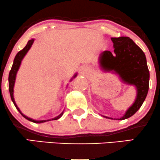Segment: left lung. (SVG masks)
Masks as SVG:
<instances>
[{
	"mask_svg": "<svg viewBox=\"0 0 160 160\" xmlns=\"http://www.w3.org/2000/svg\"><path fill=\"white\" fill-rule=\"evenodd\" d=\"M111 40L114 52L108 50L102 52L99 58L100 66L104 71H114L125 82L135 86L137 89L134 104L123 117L118 119L122 120L135 114L144 102L149 89L150 72L145 54L132 40L128 37H120L112 38Z\"/></svg>",
	"mask_w": 160,
	"mask_h": 160,
	"instance_id": "left-lung-1",
	"label": "left lung"
}]
</instances>
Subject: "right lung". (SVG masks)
Returning a JSON list of instances; mask_svg holds the SVG:
<instances>
[{
  "label": "right lung",
  "instance_id": "right-lung-1",
  "mask_svg": "<svg viewBox=\"0 0 160 160\" xmlns=\"http://www.w3.org/2000/svg\"><path fill=\"white\" fill-rule=\"evenodd\" d=\"M33 42H34V39H32L30 40H28V42L27 45L25 46L24 48L22 49V50H20L19 52L16 54V56L15 57V58H14V61H13V64H12V68H11V70L10 71V74H9V91H10V97H11V99H12V102H13L14 105H15V107L16 108V109L19 111V112L20 113H21L22 115V117H25V119H27L29 121H32L33 122H36V123H41V122H47V121H49V120H40V121H37V120H32V119L29 118V117H26V116H25L24 114L22 113V112L20 111V110L19 109V108L17 107V105H16V102H15V100H14V98H13V86H14V83H15V80H16V73H17L18 70L19 68V66L21 65V62L22 60V58H24V56H25V54H26L28 51L29 50V49L31 48V47H32ZM77 76V74L74 75V78ZM62 114H63V112L61 113L60 115H58V117H55V118H53L52 120H58V119H59L60 117H62Z\"/></svg>",
  "mask_w": 160,
  "mask_h": 160
}]
</instances>
